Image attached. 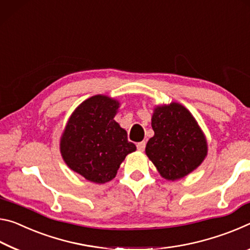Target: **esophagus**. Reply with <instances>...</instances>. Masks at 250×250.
<instances>
[{
    "instance_id": "obj_1",
    "label": "esophagus",
    "mask_w": 250,
    "mask_h": 250,
    "mask_svg": "<svg viewBox=\"0 0 250 250\" xmlns=\"http://www.w3.org/2000/svg\"><path fill=\"white\" fill-rule=\"evenodd\" d=\"M145 146H146V143L145 142H141L137 144V149L140 150V152H143V150L145 149Z\"/></svg>"
}]
</instances>
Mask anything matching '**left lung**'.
<instances>
[{"mask_svg": "<svg viewBox=\"0 0 250 250\" xmlns=\"http://www.w3.org/2000/svg\"><path fill=\"white\" fill-rule=\"evenodd\" d=\"M154 136L145 153L167 181H177L194 171L207 156L204 132L191 113L182 104L157 105L152 116Z\"/></svg>", "mask_w": 250, "mask_h": 250, "instance_id": "8db88e82", "label": "left lung"}]
</instances>
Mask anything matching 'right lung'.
Returning <instances> with one entry per match:
<instances>
[{
	"label": "right lung",
	"instance_id": "add662e5",
	"mask_svg": "<svg viewBox=\"0 0 250 250\" xmlns=\"http://www.w3.org/2000/svg\"><path fill=\"white\" fill-rule=\"evenodd\" d=\"M120 102L109 96L89 97L72 113L61 136L65 164L92 183L112 181L125 157L136 150L114 120Z\"/></svg>",
	"mask_w": 250,
	"mask_h": 250
}]
</instances>
